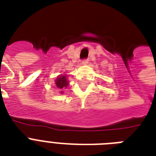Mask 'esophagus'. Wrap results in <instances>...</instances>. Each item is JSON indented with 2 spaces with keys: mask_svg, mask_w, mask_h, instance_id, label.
I'll use <instances>...</instances> for the list:
<instances>
[{
  "mask_svg": "<svg viewBox=\"0 0 156 156\" xmlns=\"http://www.w3.org/2000/svg\"><path fill=\"white\" fill-rule=\"evenodd\" d=\"M88 64V60H83V61H82V65L83 66H86V65H87Z\"/></svg>",
  "mask_w": 156,
  "mask_h": 156,
  "instance_id": "1",
  "label": "esophagus"
}]
</instances>
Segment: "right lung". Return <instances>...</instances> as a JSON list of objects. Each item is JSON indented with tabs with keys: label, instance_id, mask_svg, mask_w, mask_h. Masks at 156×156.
<instances>
[{
	"label": "right lung",
	"instance_id": "right-lung-1",
	"mask_svg": "<svg viewBox=\"0 0 156 156\" xmlns=\"http://www.w3.org/2000/svg\"><path fill=\"white\" fill-rule=\"evenodd\" d=\"M55 84H56V87L58 88L59 90H61V94H63V91L62 90L65 89L66 87H67L69 84L68 81V78H67V76L65 74H61V75L57 76V78L55 79Z\"/></svg>",
	"mask_w": 156,
	"mask_h": 156
}]
</instances>
